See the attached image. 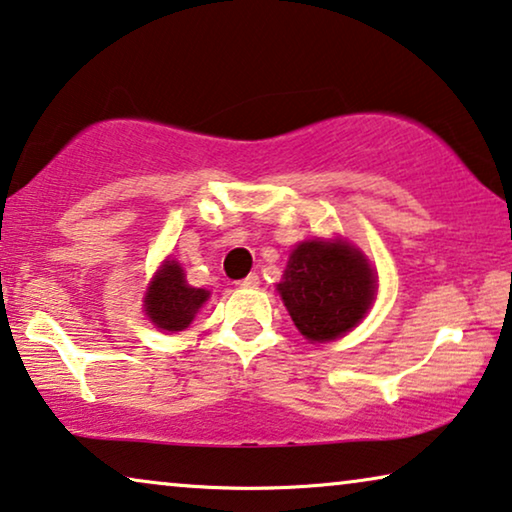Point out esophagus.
Listing matches in <instances>:
<instances>
[{
	"label": "esophagus",
	"instance_id": "1",
	"mask_svg": "<svg viewBox=\"0 0 512 512\" xmlns=\"http://www.w3.org/2000/svg\"><path fill=\"white\" fill-rule=\"evenodd\" d=\"M261 281H258V274H249V277H244L242 281H238L240 288H256Z\"/></svg>",
	"mask_w": 512,
	"mask_h": 512
}]
</instances>
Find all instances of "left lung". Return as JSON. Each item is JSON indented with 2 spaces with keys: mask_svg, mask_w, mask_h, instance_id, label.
<instances>
[{
  "mask_svg": "<svg viewBox=\"0 0 512 512\" xmlns=\"http://www.w3.org/2000/svg\"><path fill=\"white\" fill-rule=\"evenodd\" d=\"M277 291L309 342H332L351 332L376 298V272L342 238L305 240L291 251Z\"/></svg>",
  "mask_w": 512,
  "mask_h": 512,
  "instance_id": "1",
  "label": "left lung"
}]
</instances>
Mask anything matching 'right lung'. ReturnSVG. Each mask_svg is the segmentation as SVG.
I'll use <instances>...</instances> for the list:
<instances>
[{
    "instance_id": "obj_1",
    "label": "right lung",
    "mask_w": 512,
    "mask_h": 512,
    "mask_svg": "<svg viewBox=\"0 0 512 512\" xmlns=\"http://www.w3.org/2000/svg\"><path fill=\"white\" fill-rule=\"evenodd\" d=\"M210 298V291L194 288L184 279V270L180 263L168 258L154 274L145 293V314L159 330L180 332L189 328L198 309Z\"/></svg>"
}]
</instances>
